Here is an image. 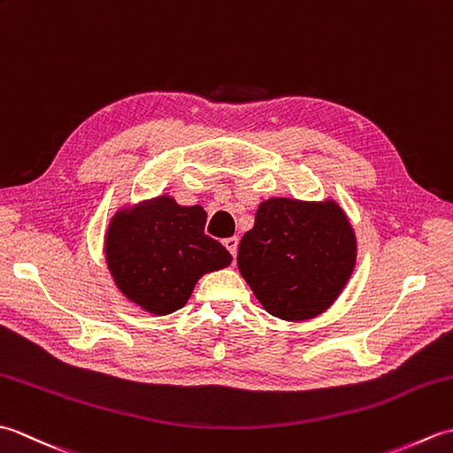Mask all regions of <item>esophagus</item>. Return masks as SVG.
I'll use <instances>...</instances> for the list:
<instances>
[{
  "label": "esophagus",
  "instance_id": "34e87169",
  "mask_svg": "<svg viewBox=\"0 0 453 453\" xmlns=\"http://www.w3.org/2000/svg\"><path fill=\"white\" fill-rule=\"evenodd\" d=\"M224 245H226L227 251L232 253L234 257L237 255V247H239V239H237V237H227V239H224Z\"/></svg>",
  "mask_w": 453,
  "mask_h": 453
}]
</instances>
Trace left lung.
<instances>
[{
	"mask_svg": "<svg viewBox=\"0 0 453 453\" xmlns=\"http://www.w3.org/2000/svg\"><path fill=\"white\" fill-rule=\"evenodd\" d=\"M356 265V237L333 200L261 202L237 251L239 273L265 310L303 321L329 310Z\"/></svg>",
	"mask_w": 453,
	"mask_h": 453,
	"instance_id": "8db88e82",
	"label": "left lung"
}]
</instances>
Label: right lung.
<instances>
[{
    "label": "right lung",
    "instance_id": "add662e5",
    "mask_svg": "<svg viewBox=\"0 0 453 453\" xmlns=\"http://www.w3.org/2000/svg\"><path fill=\"white\" fill-rule=\"evenodd\" d=\"M204 224V208L180 206L167 195L117 211L104 255L119 290L153 315L180 310L200 276L232 263Z\"/></svg>",
    "mask_w": 453,
    "mask_h": 453
}]
</instances>
